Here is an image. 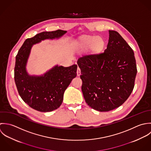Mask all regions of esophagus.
<instances>
[{"label":"esophagus","mask_w":151,"mask_h":151,"mask_svg":"<svg viewBox=\"0 0 151 151\" xmlns=\"http://www.w3.org/2000/svg\"><path fill=\"white\" fill-rule=\"evenodd\" d=\"M81 75V69H80V68L79 67H78V69H77V75H78V76H79Z\"/></svg>","instance_id":"34e87169"}]
</instances>
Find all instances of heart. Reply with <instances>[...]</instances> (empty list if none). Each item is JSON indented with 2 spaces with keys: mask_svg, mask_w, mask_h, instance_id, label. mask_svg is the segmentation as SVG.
I'll return each instance as SVG.
<instances>
[{
  "mask_svg": "<svg viewBox=\"0 0 151 151\" xmlns=\"http://www.w3.org/2000/svg\"><path fill=\"white\" fill-rule=\"evenodd\" d=\"M106 47V41L100 36L83 35L79 38L76 44V49L81 52H86L89 49L93 55H100Z\"/></svg>",
  "mask_w": 151,
  "mask_h": 151,
  "instance_id": "1",
  "label": "heart"
}]
</instances>
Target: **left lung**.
Instances as JSON below:
<instances>
[{"label":"left lung","instance_id":"1","mask_svg":"<svg viewBox=\"0 0 151 151\" xmlns=\"http://www.w3.org/2000/svg\"><path fill=\"white\" fill-rule=\"evenodd\" d=\"M107 49L99 55L78 59L86 103L99 111L121 106L130 96L137 73L134 53L116 31L109 30Z\"/></svg>","mask_w":151,"mask_h":151}]
</instances>
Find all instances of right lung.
I'll list each match as a JSON object with an SVG mask.
<instances>
[{"instance_id": "obj_1", "label": "right lung", "mask_w": 151, "mask_h": 151, "mask_svg": "<svg viewBox=\"0 0 151 151\" xmlns=\"http://www.w3.org/2000/svg\"><path fill=\"white\" fill-rule=\"evenodd\" d=\"M66 31H44L27 39L16 57L14 81L19 95L33 109L50 112L60 107L63 94L76 75L77 65L63 67L58 65L41 75H30L26 66L33 45L45 40L58 39Z\"/></svg>"}]
</instances>
